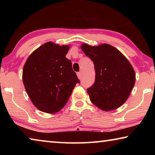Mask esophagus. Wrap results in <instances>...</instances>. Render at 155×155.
<instances>
[{"instance_id": "1", "label": "esophagus", "mask_w": 155, "mask_h": 155, "mask_svg": "<svg viewBox=\"0 0 155 155\" xmlns=\"http://www.w3.org/2000/svg\"><path fill=\"white\" fill-rule=\"evenodd\" d=\"M77 77L78 78V79H81V78H82V75H81V72H77Z\"/></svg>"}]
</instances>
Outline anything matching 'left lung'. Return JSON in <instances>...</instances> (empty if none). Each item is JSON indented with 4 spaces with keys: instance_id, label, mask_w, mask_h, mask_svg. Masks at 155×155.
<instances>
[{
    "instance_id": "obj_1",
    "label": "left lung",
    "mask_w": 155,
    "mask_h": 155,
    "mask_svg": "<svg viewBox=\"0 0 155 155\" xmlns=\"http://www.w3.org/2000/svg\"><path fill=\"white\" fill-rule=\"evenodd\" d=\"M86 56L94 62L95 82L87 92L91 103L109 111L122 106L129 96L135 83L132 65L121 52L109 44L81 46Z\"/></svg>"
}]
</instances>
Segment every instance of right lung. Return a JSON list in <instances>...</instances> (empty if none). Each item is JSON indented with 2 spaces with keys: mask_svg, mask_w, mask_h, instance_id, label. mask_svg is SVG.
<instances>
[{
  "mask_svg": "<svg viewBox=\"0 0 155 155\" xmlns=\"http://www.w3.org/2000/svg\"><path fill=\"white\" fill-rule=\"evenodd\" d=\"M70 46L51 41L35 50L26 61L22 81L31 102L47 114L59 111L79 83L65 55Z\"/></svg>",
  "mask_w": 155,
  "mask_h": 155,
  "instance_id": "1",
  "label": "right lung"
}]
</instances>
